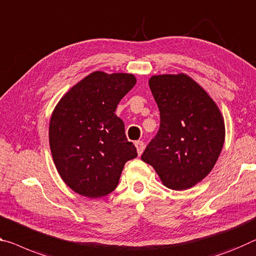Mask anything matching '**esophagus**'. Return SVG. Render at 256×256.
Wrapping results in <instances>:
<instances>
[{"mask_svg":"<svg viewBox=\"0 0 256 256\" xmlns=\"http://www.w3.org/2000/svg\"><path fill=\"white\" fill-rule=\"evenodd\" d=\"M136 144V152L139 155H141V154L144 152V144L142 142V141H136V142H134Z\"/></svg>","mask_w":256,"mask_h":256,"instance_id":"obj_1","label":"esophagus"}]
</instances>
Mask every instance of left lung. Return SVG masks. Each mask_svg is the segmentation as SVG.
<instances>
[{
    "label": "left lung",
    "instance_id": "left-lung-1",
    "mask_svg": "<svg viewBox=\"0 0 256 256\" xmlns=\"http://www.w3.org/2000/svg\"><path fill=\"white\" fill-rule=\"evenodd\" d=\"M160 125L141 160L170 189L192 188L212 171L224 142V123L216 102L184 74L149 80Z\"/></svg>",
    "mask_w": 256,
    "mask_h": 256
}]
</instances>
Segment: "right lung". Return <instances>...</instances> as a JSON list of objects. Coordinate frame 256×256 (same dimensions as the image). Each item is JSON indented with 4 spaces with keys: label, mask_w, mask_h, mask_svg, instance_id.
I'll return each instance as SVG.
<instances>
[{
    "label": "right lung",
    "mask_w": 256,
    "mask_h": 256,
    "mask_svg": "<svg viewBox=\"0 0 256 256\" xmlns=\"http://www.w3.org/2000/svg\"><path fill=\"white\" fill-rule=\"evenodd\" d=\"M132 74L94 72L54 108L48 141L56 168L70 189L88 198L110 194L128 160L138 156L115 110L136 85Z\"/></svg>",
    "instance_id": "right-lung-1"
}]
</instances>
